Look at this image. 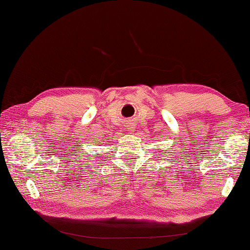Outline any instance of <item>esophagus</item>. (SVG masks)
Here are the masks:
<instances>
[{
	"mask_svg": "<svg viewBox=\"0 0 250 250\" xmlns=\"http://www.w3.org/2000/svg\"><path fill=\"white\" fill-rule=\"evenodd\" d=\"M125 130H126V131H130V132H131V131H133V126H132V125H126Z\"/></svg>",
	"mask_w": 250,
	"mask_h": 250,
	"instance_id": "34e87169",
	"label": "esophagus"
}]
</instances>
